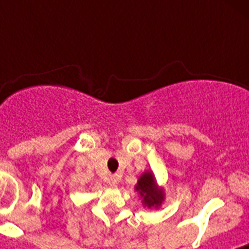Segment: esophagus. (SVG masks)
<instances>
[{"label":"esophagus","mask_w":249,"mask_h":249,"mask_svg":"<svg viewBox=\"0 0 249 249\" xmlns=\"http://www.w3.org/2000/svg\"><path fill=\"white\" fill-rule=\"evenodd\" d=\"M108 186L111 187V188H116V187L118 186V177H116V176H111V177L108 178Z\"/></svg>","instance_id":"34e87169"}]
</instances>
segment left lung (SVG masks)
Instances as JSON below:
<instances>
[{
	"mask_svg": "<svg viewBox=\"0 0 249 249\" xmlns=\"http://www.w3.org/2000/svg\"><path fill=\"white\" fill-rule=\"evenodd\" d=\"M135 191L138 192L140 198L142 199V206L152 208H160L164 202V190L160 187L156 181L155 175L152 171H144L138 178L137 184L135 186Z\"/></svg>",
	"mask_w": 249,
	"mask_h": 249,
	"instance_id": "1",
	"label": "left lung"
}]
</instances>
